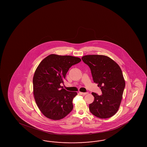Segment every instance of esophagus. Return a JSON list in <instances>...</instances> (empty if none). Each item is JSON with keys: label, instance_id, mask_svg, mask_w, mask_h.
Returning a JSON list of instances; mask_svg holds the SVG:
<instances>
[{"label": "esophagus", "instance_id": "obj_1", "mask_svg": "<svg viewBox=\"0 0 147 147\" xmlns=\"http://www.w3.org/2000/svg\"><path fill=\"white\" fill-rule=\"evenodd\" d=\"M80 94H81V95H85L88 94V92H85V93H84V92H80Z\"/></svg>", "mask_w": 147, "mask_h": 147}]
</instances>
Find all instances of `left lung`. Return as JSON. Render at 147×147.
I'll return each instance as SVG.
<instances>
[{
	"mask_svg": "<svg viewBox=\"0 0 147 147\" xmlns=\"http://www.w3.org/2000/svg\"><path fill=\"white\" fill-rule=\"evenodd\" d=\"M89 66L94 82L98 84L102 95L92 93L93 102L89 111L94 115L107 119L115 115L120 105L125 81L120 66L114 60L102 55H88L81 58Z\"/></svg>",
	"mask_w": 147,
	"mask_h": 147,
	"instance_id": "8db88e82",
	"label": "left lung"
}]
</instances>
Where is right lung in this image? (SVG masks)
<instances>
[{"instance_id": "obj_1", "label": "right lung", "mask_w": 147, "mask_h": 147, "mask_svg": "<svg viewBox=\"0 0 147 147\" xmlns=\"http://www.w3.org/2000/svg\"><path fill=\"white\" fill-rule=\"evenodd\" d=\"M81 61L70 55L51 54L37 67L33 79V94L38 107L47 118L60 120L72 111L77 93L67 91L60 85L69 68Z\"/></svg>"}]
</instances>
